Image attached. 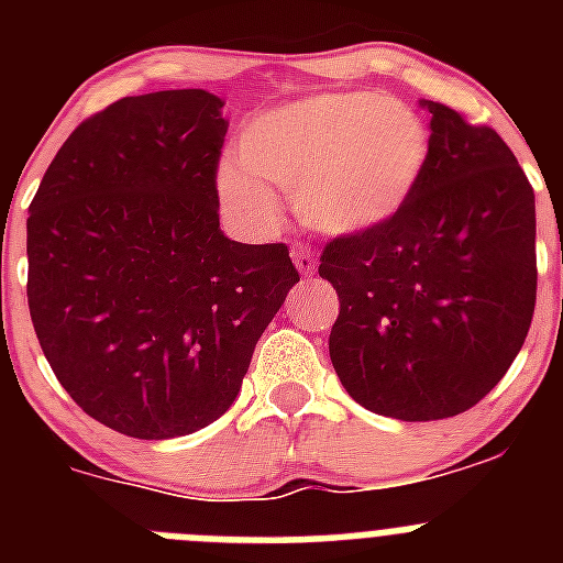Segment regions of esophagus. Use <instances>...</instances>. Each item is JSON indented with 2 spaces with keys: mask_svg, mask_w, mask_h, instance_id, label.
Here are the masks:
<instances>
[{
  "mask_svg": "<svg viewBox=\"0 0 563 563\" xmlns=\"http://www.w3.org/2000/svg\"><path fill=\"white\" fill-rule=\"evenodd\" d=\"M292 262H296V267H298V273H301V276H312V273H316L318 262L305 245L292 247Z\"/></svg>",
  "mask_w": 563,
  "mask_h": 563,
  "instance_id": "obj_1",
  "label": "esophagus"
}]
</instances>
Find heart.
Here are the masks:
<instances>
[{"mask_svg":"<svg viewBox=\"0 0 563 563\" xmlns=\"http://www.w3.org/2000/svg\"><path fill=\"white\" fill-rule=\"evenodd\" d=\"M239 161H222V200L251 222H273L274 188L292 194L301 220L352 236L391 220L429 163L426 123L377 92H324L256 114L239 132Z\"/></svg>","mask_w":563,"mask_h":563,"instance_id":"obj_1","label":"heart"}]
</instances>
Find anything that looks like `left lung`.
Returning a JSON list of instances; mask_svg holds the SVG:
<instances>
[{"mask_svg": "<svg viewBox=\"0 0 563 563\" xmlns=\"http://www.w3.org/2000/svg\"><path fill=\"white\" fill-rule=\"evenodd\" d=\"M406 206L332 239L318 273L341 312L330 357L363 409L406 422L467 411L510 369L536 310V194L490 126L445 103Z\"/></svg>", "mask_w": 563, "mask_h": 563, "instance_id": "1", "label": "left lung"}]
</instances>
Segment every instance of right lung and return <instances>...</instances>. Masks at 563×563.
Listing matches in <instances>:
<instances>
[{
	"instance_id": "right-lung-1",
	"label": "right lung",
	"mask_w": 563,
	"mask_h": 563,
	"mask_svg": "<svg viewBox=\"0 0 563 563\" xmlns=\"http://www.w3.org/2000/svg\"><path fill=\"white\" fill-rule=\"evenodd\" d=\"M220 96L114 101L69 134L27 217V307L67 395L137 440L225 415L298 282L282 242L220 231Z\"/></svg>"
}]
</instances>
